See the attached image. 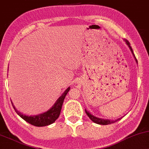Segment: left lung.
Wrapping results in <instances>:
<instances>
[{
  "label": "left lung",
  "instance_id": "8db88e82",
  "mask_svg": "<svg viewBox=\"0 0 149 149\" xmlns=\"http://www.w3.org/2000/svg\"><path fill=\"white\" fill-rule=\"evenodd\" d=\"M125 42H126L127 45H128V46H129V48H130V51H131L132 53V54H133L134 57H135V60H136V61H137V59H136V57H135V55H134V53H133V51H132V49L131 46H130V42H129L127 40V39H125ZM85 112H86V114H87V116H88L89 117V119H90L91 120H92V121H93V122H94V123H97V124H100V125H108V124H111V123H115V122H116V121H119V120L121 119V118H120V119H118L114 120V121H112V120H108V119H100V118L96 117V116H93L92 114H91V113H89V112H87V111L86 110H85Z\"/></svg>",
  "mask_w": 149,
  "mask_h": 149
}]
</instances>
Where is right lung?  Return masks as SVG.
Listing matches in <instances>:
<instances>
[{"instance_id": "right-lung-1", "label": "right lung", "mask_w": 149, "mask_h": 149, "mask_svg": "<svg viewBox=\"0 0 149 149\" xmlns=\"http://www.w3.org/2000/svg\"><path fill=\"white\" fill-rule=\"evenodd\" d=\"M69 89L70 87H68V88L66 89L65 92H64L63 94H62V96L57 100V101L55 102V103L53 105V106L49 110L44 112V113L38 114V115L30 116L23 115V114H21L20 112H19V111L15 108V107L13 105V103H12V106H13L15 112H17L23 119H24L25 121H27L28 123H30L31 125L38 127L48 126V125L52 124L53 123H54L55 121H56L57 118L59 117V116H60L61 109H62L64 100V98H65L66 95H67L68 92L69 91Z\"/></svg>"}]
</instances>
